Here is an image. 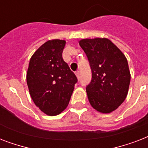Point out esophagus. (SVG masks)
Masks as SVG:
<instances>
[{
	"mask_svg": "<svg viewBox=\"0 0 148 148\" xmlns=\"http://www.w3.org/2000/svg\"><path fill=\"white\" fill-rule=\"evenodd\" d=\"M75 74H76L77 77L78 79H80V71H76L75 72Z\"/></svg>",
	"mask_w": 148,
	"mask_h": 148,
	"instance_id": "obj_1",
	"label": "esophagus"
}]
</instances>
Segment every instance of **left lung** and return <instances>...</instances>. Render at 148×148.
Returning a JSON list of instances; mask_svg holds the SVG:
<instances>
[{"label": "left lung", "instance_id": "left-lung-1", "mask_svg": "<svg viewBox=\"0 0 148 148\" xmlns=\"http://www.w3.org/2000/svg\"><path fill=\"white\" fill-rule=\"evenodd\" d=\"M79 45L88 57L92 73L86 88L90 105L99 112H112L128 92L131 74L127 58L107 38L83 39Z\"/></svg>", "mask_w": 148, "mask_h": 148}]
</instances>
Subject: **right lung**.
<instances>
[{
  "instance_id": "add662e5",
  "label": "right lung",
  "mask_w": 148,
  "mask_h": 148,
  "mask_svg": "<svg viewBox=\"0 0 148 148\" xmlns=\"http://www.w3.org/2000/svg\"><path fill=\"white\" fill-rule=\"evenodd\" d=\"M66 41L47 40L29 62L27 84L35 105L50 116L62 112L69 103L77 78L62 58Z\"/></svg>"
}]
</instances>
